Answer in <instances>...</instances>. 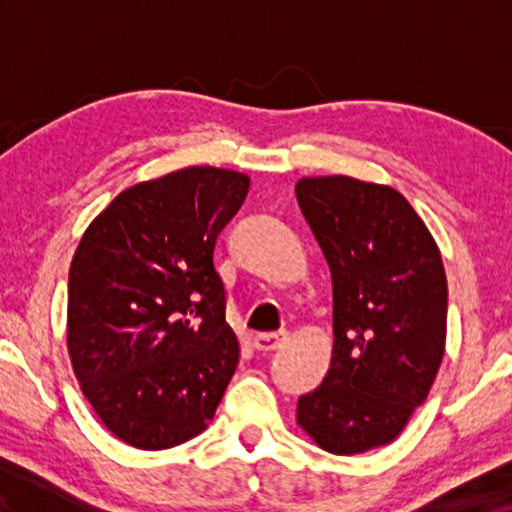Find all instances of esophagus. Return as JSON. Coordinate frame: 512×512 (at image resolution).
<instances>
[{
	"label": "esophagus",
	"instance_id": "34e87169",
	"mask_svg": "<svg viewBox=\"0 0 512 512\" xmlns=\"http://www.w3.org/2000/svg\"><path fill=\"white\" fill-rule=\"evenodd\" d=\"M286 337H289V332H286V330L255 334V349H260V351H274V349H279V346L286 342Z\"/></svg>",
	"mask_w": 512,
	"mask_h": 512
}]
</instances>
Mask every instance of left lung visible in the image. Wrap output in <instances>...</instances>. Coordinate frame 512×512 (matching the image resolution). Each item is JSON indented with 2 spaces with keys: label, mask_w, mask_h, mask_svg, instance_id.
Segmentation results:
<instances>
[{
  "label": "left lung",
  "mask_w": 512,
  "mask_h": 512,
  "mask_svg": "<svg viewBox=\"0 0 512 512\" xmlns=\"http://www.w3.org/2000/svg\"><path fill=\"white\" fill-rule=\"evenodd\" d=\"M296 197L332 272L334 349L298 399V426L334 455L392 443L424 404L445 354L440 250L397 190L346 175L303 178Z\"/></svg>",
  "instance_id": "1"
}]
</instances>
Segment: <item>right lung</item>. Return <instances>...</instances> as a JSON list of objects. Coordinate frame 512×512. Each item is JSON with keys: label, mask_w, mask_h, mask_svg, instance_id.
<instances>
[{"label": "right lung", "mask_w": 512, "mask_h": 512, "mask_svg": "<svg viewBox=\"0 0 512 512\" xmlns=\"http://www.w3.org/2000/svg\"><path fill=\"white\" fill-rule=\"evenodd\" d=\"M236 170L192 166L120 192L69 267L67 346L108 431L139 450L202 433L236 373L214 245L248 195Z\"/></svg>", "instance_id": "obj_1"}]
</instances>
